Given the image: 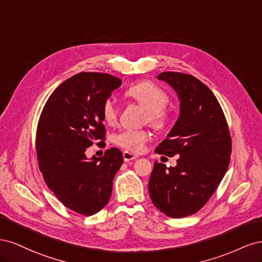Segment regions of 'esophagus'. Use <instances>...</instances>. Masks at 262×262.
<instances>
[{
	"mask_svg": "<svg viewBox=\"0 0 262 262\" xmlns=\"http://www.w3.org/2000/svg\"><path fill=\"white\" fill-rule=\"evenodd\" d=\"M138 156L136 154H133L131 152H128V150H124L123 152V160L124 162H130V161H133L136 160Z\"/></svg>",
	"mask_w": 262,
	"mask_h": 262,
	"instance_id": "esophagus-1",
	"label": "esophagus"
}]
</instances>
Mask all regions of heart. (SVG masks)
<instances>
[{
	"instance_id": "heart-1",
	"label": "heart",
	"mask_w": 262,
	"mask_h": 262,
	"mask_svg": "<svg viewBox=\"0 0 262 262\" xmlns=\"http://www.w3.org/2000/svg\"><path fill=\"white\" fill-rule=\"evenodd\" d=\"M125 94L129 98L146 109V121L155 129L163 130L169 125L170 115L166 109L169 102V96L162 87L153 82L144 81L129 87ZM102 118L109 125L117 122L118 108L112 99H107L102 105ZM149 137V133L146 130L128 129L118 132L114 141L118 146L126 149L128 152L140 153L143 150Z\"/></svg>"
}]
</instances>
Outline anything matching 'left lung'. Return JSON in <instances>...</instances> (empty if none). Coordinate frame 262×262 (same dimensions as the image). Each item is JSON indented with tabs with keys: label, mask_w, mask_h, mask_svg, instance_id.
Instances as JSON below:
<instances>
[{
	"label": "left lung",
	"mask_w": 262,
	"mask_h": 262,
	"mask_svg": "<svg viewBox=\"0 0 262 262\" xmlns=\"http://www.w3.org/2000/svg\"><path fill=\"white\" fill-rule=\"evenodd\" d=\"M180 99L175 125L155 149L157 154L179 155L175 167L155 161L148 192L165 215L180 219L204 207L228 168L232 140L223 110L208 86L194 76L163 72Z\"/></svg>",
	"instance_id": "obj_1"
}]
</instances>
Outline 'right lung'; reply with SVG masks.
I'll return each instance as SVG.
<instances>
[{
    "label": "right lung",
    "instance_id": "obj_1",
    "mask_svg": "<svg viewBox=\"0 0 262 262\" xmlns=\"http://www.w3.org/2000/svg\"><path fill=\"white\" fill-rule=\"evenodd\" d=\"M121 83L106 73L75 74L54 90L39 118L36 149L43 179L67 208L82 215L96 214L108 203L123 163L117 147L91 160L85 154L94 141L105 140L102 105Z\"/></svg>",
    "mask_w": 262,
    "mask_h": 262
}]
</instances>
